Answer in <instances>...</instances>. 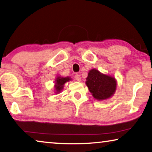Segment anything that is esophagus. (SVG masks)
<instances>
[{"label":"esophagus","instance_id":"obj_1","mask_svg":"<svg viewBox=\"0 0 152 152\" xmlns=\"http://www.w3.org/2000/svg\"><path fill=\"white\" fill-rule=\"evenodd\" d=\"M75 78L76 79L77 81L80 82V81L81 80V77H80V76L79 75V74H76V75H75Z\"/></svg>","mask_w":152,"mask_h":152}]
</instances>
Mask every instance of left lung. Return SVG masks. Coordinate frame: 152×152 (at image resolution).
Here are the masks:
<instances>
[{
	"instance_id": "left-lung-1",
	"label": "left lung",
	"mask_w": 152,
	"mask_h": 152,
	"mask_svg": "<svg viewBox=\"0 0 152 152\" xmlns=\"http://www.w3.org/2000/svg\"><path fill=\"white\" fill-rule=\"evenodd\" d=\"M86 84L93 97L98 100L110 97L116 88V82L114 78L101 74L95 69L89 72Z\"/></svg>"
}]
</instances>
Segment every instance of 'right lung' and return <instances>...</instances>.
Here are the masks:
<instances>
[{
  "mask_svg": "<svg viewBox=\"0 0 152 152\" xmlns=\"http://www.w3.org/2000/svg\"><path fill=\"white\" fill-rule=\"evenodd\" d=\"M70 80L69 78H61V77H59V78H57L56 80V83H55V88H56V91L57 92H59L60 91L62 90V88L64 87V85L66 82L69 81Z\"/></svg>",
  "mask_w": 152,
  "mask_h": 152,
  "instance_id": "right-lung-1",
  "label": "right lung"
}]
</instances>
